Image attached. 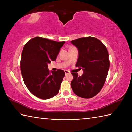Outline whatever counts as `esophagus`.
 I'll use <instances>...</instances> for the list:
<instances>
[{
	"label": "esophagus",
	"instance_id": "obj_1",
	"mask_svg": "<svg viewBox=\"0 0 132 132\" xmlns=\"http://www.w3.org/2000/svg\"><path fill=\"white\" fill-rule=\"evenodd\" d=\"M64 72H65V74L66 75L70 74V72L69 71H68V70H64Z\"/></svg>",
	"mask_w": 132,
	"mask_h": 132
}]
</instances>
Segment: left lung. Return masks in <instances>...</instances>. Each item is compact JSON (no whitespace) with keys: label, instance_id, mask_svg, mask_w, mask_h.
<instances>
[{"label":"left lung","instance_id":"1","mask_svg":"<svg viewBox=\"0 0 132 132\" xmlns=\"http://www.w3.org/2000/svg\"><path fill=\"white\" fill-rule=\"evenodd\" d=\"M71 42L79 51L75 66L84 71L82 76L72 72L71 88L80 97H93L100 91L106 80L109 68L108 50L102 41L94 37L79 38Z\"/></svg>","mask_w":132,"mask_h":132}]
</instances>
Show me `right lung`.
I'll return each mask as SVG.
<instances>
[{"mask_svg": "<svg viewBox=\"0 0 132 132\" xmlns=\"http://www.w3.org/2000/svg\"><path fill=\"white\" fill-rule=\"evenodd\" d=\"M64 43L36 37L25 45L20 61L21 74L27 88L40 99H50L58 94L65 73L60 69L50 71L47 64L55 61Z\"/></svg>", "mask_w": 132, "mask_h": 132, "instance_id": "1", "label": "right lung"}]
</instances>
